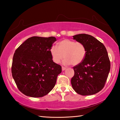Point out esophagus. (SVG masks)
Returning <instances> with one entry per match:
<instances>
[{"label":"esophagus","mask_w":120,"mask_h":120,"mask_svg":"<svg viewBox=\"0 0 120 120\" xmlns=\"http://www.w3.org/2000/svg\"><path fill=\"white\" fill-rule=\"evenodd\" d=\"M66 67H62V71H64V70H66Z\"/></svg>","instance_id":"1"}]
</instances>
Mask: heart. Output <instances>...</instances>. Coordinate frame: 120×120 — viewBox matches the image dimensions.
<instances>
[{
	"instance_id": "1",
	"label": "heart",
	"mask_w": 120,
	"mask_h": 120,
	"mask_svg": "<svg viewBox=\"0 0 120 120\" xmlns=\"http://www.w3.org/2000/svg\"><path fill=\"white\" fill-rule=\"evenodd\" d=\"M58 47L53 45L50 49L52 59L56 64H59L64 57V64L77 66L82 62L86 56V49L82 42L64 39L58 42Z\"/></svg>"
}]
</instances>
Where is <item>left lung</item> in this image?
I'll list each match as a JSON object with an SVG mask.
<instances>
[{
  "label": "left lung",
  "instance_id": "8db88e82",
  "mask_svg": "<svg viewBox=\"0 0 120 120\" xmlns=\"http://www.w3.org/2000/svg\"><path fill=\"white\" fill-rule=\"evenodd\" d=\"M73 39L82 42L86 49L84 60L74 67L75 74L71 83L78 94L86 96L96 94L104 87L111 64L105 46L93 36L79 34Z\"/></svg>",
  "mask_w": 120,
  "mask_h": 120
}]
</instances>
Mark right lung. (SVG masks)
<instances>
[{"instance_id": "obj_1", "label": "right lung", "mask_w": 120, "mask_h": 120, "mask_svg": "<svg viewBox=\"0 0 120 120\" xmlns=\"http://www.w3.org/2000/svg\"><path fill=\"white\" fill-rule=\"evenodd\" d=\"M53 36L27 38L14 54L12 76L20 92L27 96L41 97L54 88L61 66L52 59L50 49Z\"/></svg>"}]
</instances>
